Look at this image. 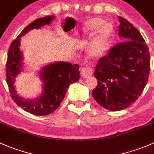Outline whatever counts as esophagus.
I'll use <instances>...</instances> for the list:
<instances>
[{
  "label": "esophagus",
  "instance_id": "obj_1",
  "mask_svg": "<svg viewBox=\"0 0 154 154\" xmlns=\"http://www.w3.org/2000/svg\"><path fill=\"white\" fill-rule=\"evenodd\" d=\"M93 74V70L88 67H82L80 71V75L82 78H87Z\"/></svg>",
  "mask_w": 154,
  "mask_h": 154
}]
</instances>
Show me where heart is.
I'll return each instance as SVG.
<instances>
[{"label": "heart", "mask_w": 154, "mask_h": 154, "mask_svg": "<svg viewBox=\"0 0 154 154\" xmlns=\"http://www.w3.org/2000/svg\"><path fill=\"white\" fill-rule=\"evenodd\" d=\"M102 18H92L86 22L85 32L88 36L94 35L93 38L87 46V54L91 58L97 59L105 54L108 50L110 40L114 32L111 23H104Z\"/></svg>", "instance_id": "b5f03b06"}]
</instances>
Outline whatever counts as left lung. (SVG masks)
Listing matches in <instances>:
<instances>
[{"mask_svg":"<svg viewBox=\"0 0 154 154\" xmlns=\"http://www.w3.org/2000/svg\"><path fill=\"white\" fill-rule=\"evenodd\" d=\"M119 36L122 42L100 59L94 73L97 86L93 97L109 111H120L142 94L150 73V58L148 46L137 29L119 17Z\"/></svg>","mask_w":154,"mask_h":154,"instance_id":"8db88e82","label":"left lung"}]
</instances>
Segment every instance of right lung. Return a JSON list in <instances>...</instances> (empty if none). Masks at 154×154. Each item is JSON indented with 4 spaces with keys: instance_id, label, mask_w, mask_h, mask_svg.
Wrapping results in <instances>:
<instances>
[{
    "instance_id": "right-lung-1",
    "label": "right lung",
    "mask_w": 154,
    "mask_h": 154,
    "mask_svg": "<svg viewBox=\"0 0 154 154\" xmlns=\"http://www.w3.org/2000/svg\"><path fill=\"white\" fill-rule=\"evenodd\" d=\"M54 16L38 18L27 26L17 38L12 41L8 51L6 66V82L13 101L24 111L37 116H46L59 108L69 85L80 79L79 66L70 63L56 62L42 68L40 77L43 81V93L34 100L20 97L14 88V80L17 74L23 72V54L20 49V37L29 31L40 29L51 23Z\"/></svg>"
}]
</instances>
